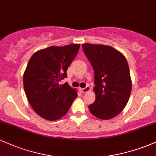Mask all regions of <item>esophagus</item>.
I'll list each match as a JSON object with an SVG mask.
<instances>
[{
    "label": "esophagus",
    "mask_w": 156,
    "mask_h": 156,
    "mask_svg": "<svg viewBox=\"0 0 156 156\" xmlns=\"http://www.w3.org/2000/svg\"><path fill=\"white\" fill-rule=\"evenodd\" d=\"M90 87H89V86H87V87H85V88H83V89H80V90H81V92H82V93H86V92H89V91H90Z\"/></svg>",
    "instance_id": "obj_1"
}]
</instances>
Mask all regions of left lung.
Masks as SVG:
<instances>
[{
    "label": "left lung",
    "mask_w": 156,
    "mask_h": 156,
    "mask_svg": "<svg viewBox=\"0 0 156 156\" xmlns=\"http://www.w3.org/2000/svg\"><path fill=\"white\" fill-rule=\"evenodd\" d=\"M82 48L94 72L93 90L96 98L89 106V111L101 119L115 117L124 109L131 92L126 58L111 46L85 43Z\"/></svg>",
    "instance_id": "left-lung-1"
}]
</instances>
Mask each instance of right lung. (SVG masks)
<instances>
[{"instance_id":"right-lung-1","label":"right lung","mask_w":156,"mask_h":156,"mask_svg":"<svg viewBox=\"0 0 156 156\" xmlns=\"http://www.w3.org/2000/svg\"><path fill=\"white\" fill-rule=\"evenodd\" d=\"M80 44L51 46L39 50L28 62L23 86L34 112L47 120L61 119L78 97L76 89L59 82L67 77V70L79 51Z\"/></svg>"}]
</instances>
